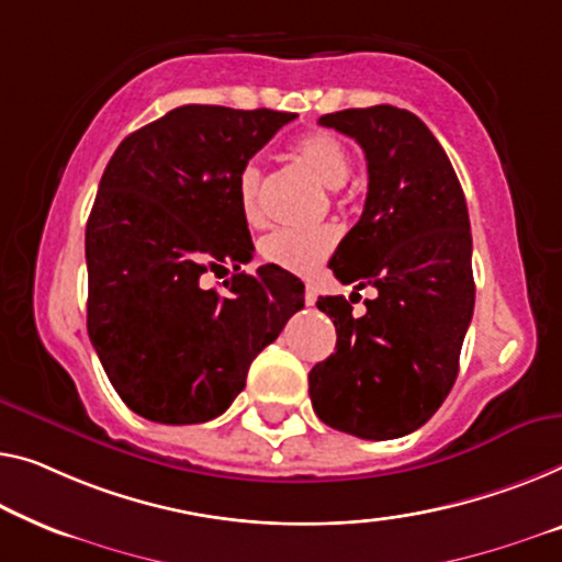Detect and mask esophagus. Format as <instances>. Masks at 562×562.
Masks as SVG:
<instances>
[{"label":"esophagus","mask_w":562,"mask_h":562,"mask_svg":"<svg viewBox=\"0 0 562 562\" xmlns=\"http://www.w3.org/2000/svg\"><path fill=\"white\" fill-rule=\"evenodd\" d=\"M315 300H317V290L313 288V284H305V303L307 305H315Z\"/></svg>","instance_id":"esophagus-1"}]
</instances>
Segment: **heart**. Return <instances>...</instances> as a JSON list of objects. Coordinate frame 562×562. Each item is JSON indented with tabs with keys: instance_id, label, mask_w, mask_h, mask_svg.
<instances>
[{
	"instance_id": "heart-1",
	"label": "heart",
	"mask_w": 562,
	"mask_h": 562,
	"mask_svg": "<svg viewBox=\"0 0 562 562\" xmlns=\"http://www.w3.org/2000/svg\"><path fill=\"white\" fill-rule=\"evenodd\" d=\"M292 156L297 158L305 169L313 171L328 189H338L350 176V154L346 144L328 131L307 133L292 146ZM259 183L262 171L255 161L241 166L237 176V199L241 216L249 224H257L259 216ZM338 245V229L335 227H315V229H274L267 234L259 245V252L267 262L282 267L288 272L310 274L321 267L328 255Z\"/></svg>"
}]
</instances>
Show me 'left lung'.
Segmentation results:
<instances>
[{"mask_svg":"<svg viewBox=\"0 0 562 562\" xmlns=\"http://www.w3.org/2000/svg\"><path fill=\"white\" fill-rule=\"evenodd\" d=\"M321 125L356 138L368 164L363 214L330 270L379 295L363 315L342 295L317 300L338 342L310 371V398L333 429L396 439L437 414L459 373L474 313L464 191L434 133L404 108H348Z\"/></svg>","mask_w":562,"mask_h":562,"instance_id":"obj_1","label":"left lung"}]
</instances>
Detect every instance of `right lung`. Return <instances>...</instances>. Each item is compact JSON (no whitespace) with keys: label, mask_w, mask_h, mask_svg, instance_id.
Wrapping results in <instances>:
<instances>
[{"label":"right lung","mask_w":562,"mask_h":562,"mask_svg":"<svg viewBox=\"0 0 562 562\" xmlns=\"http://www.w3.org/2000/svg\"><path fill=\"white\" fill-rule=\"evenodd\" d=\"M295 113L181 105L115 148L86 229L88 335L123 404L156 424L229 408L259 350L305 305L255 252L237 176ZM235 267L227 293L206 271Z\"/></svg>","instance_id":"obj_1"}]
</instances>
